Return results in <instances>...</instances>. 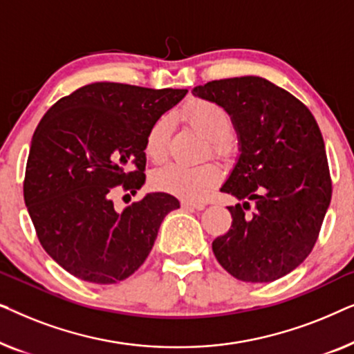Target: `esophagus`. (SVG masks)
Returning a JSON list of instances; mask_svg holds the SVG:
<instances>
[{"instance_id":"obj_1","label":"esophagus","mask_w":354,"mask_h":354,"mask_svg":"<svg viewBox=\"0 0 354 354\" xmlns=\"http://www.w3.org/2000/svg\"><path fill=\"white\" fill-rule=\"evenodd\" d=\"M183 209H192V211H203L205 209V205L203 203H192V201H182Z\"/></svg>"}]
</instances>
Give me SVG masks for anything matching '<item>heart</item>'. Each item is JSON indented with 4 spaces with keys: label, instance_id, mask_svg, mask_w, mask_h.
<instances>
[{
    "label": "heart",
    "instance_id": "b5f03b06",
    "mask_svg": "<svg viewBox=\"0 0 354 354\" xmlns=\"http://www.w3.org/2000/svg\"><path fill=\"white\" fill-rule=\"evenodd\" d=\"M180 114L203 137L209 140L212 151L219 154L225 151L227 145L224 138L230 132L232 122L222 106L207 100H190L183 106ZM167 140L169 118L162 115L153 124L147 135L145 151L148 158H151L153 161L162 159L167 149ZM219 178V167L211 162L198 164V166L169 162L153 174L154 187L180 196L183 200H203L214 190Z\"/></svg>",
    "mask_w": 354,
    "mask_h": 354
}]
</instances>
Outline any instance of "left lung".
Returning <instances> with one entry per match:
<instances>
[{
    "mask_svg": "<svg viewBox=\"0 0 354 354\" xmlns=\"http://www.w3.org/2000/svg\"><path fill=\"white\" fill-rule=\"evenodd\" d=\"M193 96L222 106L230 115L239 156L221 192L232 227L212 241L216 259L235 279L274 282L306 259L332 198L326 147L306 106L263 77L212 80ZM255 211L245 215L249 201Z\"/></svg>",
    "mask_w": 354,
    "mask_h": 354,
    "instance_id": "1",
    "label": "left lung"
}]
</instances>
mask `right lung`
I'll return each instance as SVG.
<instances>
[{
  "label": "right lung",
  "instance_id": "obj_1",
  "mask_svg": "<svg viewBox=\"0 0 354 354\" xmlns=\"http://www.w3.org/2000/svg\"><path fill=\"white\" fill-rule=\"evenodd\" d=\"M187 90L96 82L53 104L32 137L24 200L48 254L85 282L130 277L148 258L169 212L167 193H147L115 211L113 188L145 183V142ZM135 167L136 171L131 169Z\"/></svg>",
  "mask_w": 354,
  "mask_h": 354
}]
</instances>
